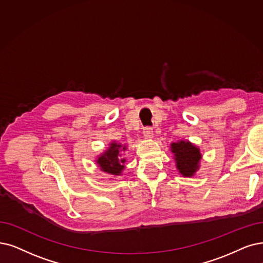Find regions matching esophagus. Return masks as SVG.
Here are the masks:
<instances>
[{"instance_id":"obj_1","label":"esophagus","mask_w":263,"mask_h":263,"mask_svg":"<svg viewBox=\"0 0 263 263\" xmlns=\"http://www.w3.org/2000/svg\"><path fill=\"white\" fill-rule=\"evenodd\" d=\"M144 138L145 139H152L153 138V130L150 128V127H145L143 128V132H142Z\"/></svg>"}]
</instances>
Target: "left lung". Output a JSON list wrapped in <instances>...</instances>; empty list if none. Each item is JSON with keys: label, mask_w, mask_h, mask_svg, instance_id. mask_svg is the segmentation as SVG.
<instances>
[{"label": "left lung", "mask_w": 263, "mask_h": 263, "mask_svg": "<svg viewBox=\"0 0 263 263\" xmlns=\"http://www.w3.org/2000/svg\"><path fill=\"white\" fill-rule=\"evenodd\" d=\"M171 151L174 153L177 170L183 177H192L199 168L202 154L196 145L190 141L180 140L171 144Z\"/></svg>", "instance_id": "obj_1"}]
</instances>
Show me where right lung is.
Masks as SVG:
<instances>
[{"mask_svg":"<svg viewBox=\"0 0 263 263\" xmlns=\"http://www.w3.org/2000/svg\"><path fill=\"white\" fill-rule=\"evenodd\" d=\"M126 150V145L117 143L115 141L110 143L109 148L98 157L96 161L100 170L109 175L120 176L124 170L125 159H122V151Z\"/></svg>","mask_w":263,"mask_h":263,"instance_id":"add662e5","label":"right lung"}]
</instances>
